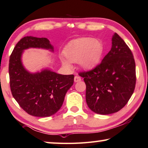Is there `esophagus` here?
<instances>
[{
    "instance_id": "34e87169",
    "label": "esophagus",
    "mask_w": 148,
    "mask_h": 148,
    "mask_svg": "<svg viewBox=\"0 0 148 148\" xmlns=\"http://www.w3.org/2000/svg\"><path fill=\"white\" fill-rule=\"evenodd\" d=\"M81 81V78L79 76H75L74 78V81L75 82H79V81Z\"/></svg>"
}]
</instances>
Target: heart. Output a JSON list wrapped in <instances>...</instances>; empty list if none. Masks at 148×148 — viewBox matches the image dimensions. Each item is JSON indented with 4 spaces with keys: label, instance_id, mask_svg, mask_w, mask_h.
Segmentation results:
<instances>
[{
    "label": "heart",
    "instance_id": "obj_1",
    "mask_svg": "<svg viewBox=\"0 0 148 148\" xmlns=\"http://www.w3.org/2000/svg\"><path fill=\"white\" fill-rule=\"evenodd\" d=\"M103 53V45L98 39L81 37L70 41L63 49V55L70 62H77L79 67L91 70L99 64ZM66 65L67 61H63Z\"/></svg>",
    "mask_w": 148,
    "mask_h": 148
}]
</instances>
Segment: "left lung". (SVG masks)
<instances>
[{"mask_svg":"<svg viewBox=\"0 0 148 148\" xmlns=\"http://www.w3.org/2000/svg\"><path fill=\"white\" fill-rule=\"evenodd\" d=\"M86 85V102L92 111L108 115L127 104L136 87L134 55L124 40L115 33L112 46L93 69L79 73Z\"/></svg>","mask_w":148,"mask_h":148,"instance_id":"obj_1","label":"left lung"}]
</instances>
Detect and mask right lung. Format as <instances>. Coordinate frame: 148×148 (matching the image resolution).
Returning <instances> with one entry per match:
<instances>
[{"instance_id":"obj_1","label":"right lung","mask_w":148,"mask_h":148,"mask_svg":"<svg viewBox=\"0 0 148 148\" xmlns=\"http://www.w3.org/2000/svg\"><path fill=\"white\" fill-rule=\"evenodd\" d=\"M41 48L53 51L47 38L25 37L19 40L9 60L10 87L21 108L35 117H49L61 108L65 94L74 82L73 75H61L49 69L31 73L24 67L21 57L24 50Z\"/></svg>"}]
</instances>
